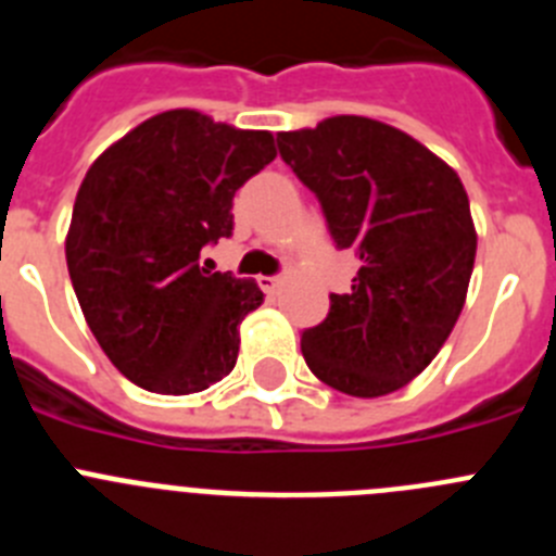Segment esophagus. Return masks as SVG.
Masks as SVG:
<instances>
[{"label": "esophagus", "instance_id": "esophagus-1", "mask_svg": "<svg viewBox=\"0 0 556 556\" xmlns=\"http://www.w3.org/2000/svg\"><path fill=\"white\" fill-rule=\"evenodd\" d=\"M256 281H258V287H262L267 294H275V292H278V289H281V283H283L281 278H278V275H258Z\"/></svg>", "mask_w": 556, "mask_h": 556}]
</instances>
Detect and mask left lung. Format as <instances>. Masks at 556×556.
<instances>
[{
    "label": "left lung",
    "mask_w": 556,
    "mask_h": 556,
    "mask_svg": "<svg viewBox=\"0 0 556 556\" xmlns=\"http://www.w3.org/2000/svg\"><path fill=\"white\" fill-rule=\"evenodd\" d=\"M278 151L319 198L336 248L361 269L330 294L300 350L308 369L350 396L407 386L444 348L466 303L477 231L463 181L405 131L364 115L281 131Z\"/></svg>",
    "instance_id": "8db88e82"
}]
</instances>
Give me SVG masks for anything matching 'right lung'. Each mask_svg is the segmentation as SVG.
Segmentation results:
<instances>
[{
	"label": "right lung",
	"mask_w": 556,
	"mask_h": 556,
	"mask_svg": "<svg viewBox=\"0 0 556 556\" xmlns=\"http://www.w3.org/2000/svg\"><path fill=\"white\" fill-rule=\"evenodd\" d=\"M275 154L269 131L167 110L81 178L65 237L71 283L106 358L140 389L195 394L237 364L239 325L264 294L198 258L231 237L233 192Z\"/></svg>",
	"instance_id": "add662e5"
}]
</instances>
